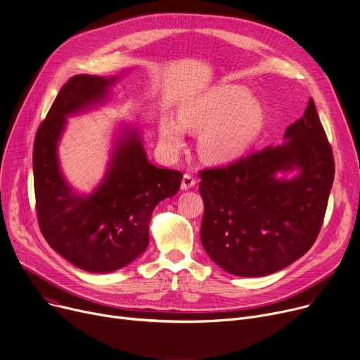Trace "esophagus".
I'll return each mask as SVG.
<instances>
[{"label":"esophagus","instance_id":"esophagus-1","mask_svg":"<svg viewBox=\"0 0 360 360\" xmlns=\"http://www.w3.org/2000/svg\"><path fill=\"white\" fill-rule=\"evenodd\" d=\"M195 184H197V179H195L193 175H191V174H185L184 178H182L181 188L186 191V189H189V188H193Z\"/></svg>","mask_w":360,"mask_h":360}]
</instances>
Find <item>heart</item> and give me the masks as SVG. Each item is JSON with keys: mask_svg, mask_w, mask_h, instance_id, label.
<instances>
[{"mask_svg": "<svg viewBox=\"0 0 360 360\" xmlns=\"http://www.w3.org/2000/svg\"><path fill=\"white\" fill-rule=\"evenodd\" d=\"M265 124V107L249 89L236 84L212 86L185 104L178 114L165 115L159 137L165 148L178 152L185 145V130L200 131L201 153L215 163L242 158Z\"/></svg>", "mask_w": 360, "mask_h": 360, "instance_id": "1", "label": "heart"}]
</instances>
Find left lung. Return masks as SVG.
Instances as JSON below:
<instances>
[{
    "label": "left lung",
    "instance_id": "1",
    "mask_svg": "<svg viewBox=\"0 0 360 360\" xmlns=\"http://www.w3.org/2000/svg\"><path fill=\"white\" fill-rule=\"evenodd\" d=\"M283 140L200 174L201 243L231 275L256 278L290 266L321 229L334 160L313 98Z\"/></svg>",
    "mask_w": 360,
    "mask_h": 360
}]
</instances>
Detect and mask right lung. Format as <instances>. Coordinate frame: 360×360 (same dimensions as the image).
<instances>
[{"label":"right lung","mask_w":360,"mask_h":360,"mask_svg":"<svg viewBox=\"0 0 360 360\" xmlns=\"http://www.w3.org/2000/svg\"><path fill=\"white\" fill-rule=\"evenodd\" d=\"M120 78H70L34 139L33 172L40 230L55 252L94 274L122 269L148 249L155 207L174 197L182 181L179 171L149 162L141 131L126 123L118 127L104 178L91 194H79L66 181L58 148L68 117L105 104Z\"/></svg>","instance_id":"right-lung-1"}]
</instances>
